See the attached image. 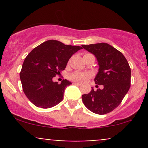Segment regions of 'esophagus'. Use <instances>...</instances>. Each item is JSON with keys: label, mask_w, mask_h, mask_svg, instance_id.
<instances>
[{"label": "esophagus", "mask_w": 148, "mask_h": 148, "mask_svg": "<svg viewBox=\"0 0 148 148\" xmlns=\"http://www.w3.org/2000/svg\"><path fill=\"white\" fill-rule=\"evenodd\" d=\"M74 85H76V86H81V84H79V83H76V82H75V83H74Z\"/></svg>", "instance_id": "obj_1"}]
</instances>
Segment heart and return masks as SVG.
<instances>
[{
  "instance_id": "obj_1",
  "label": "heart",
  "mask_w": 148,
  "mask_h": 148,
  "mask_svg": "<svg viewBox=\"0 0 148 148\" xmlns=\"http://www.w3.org/2000/svg\"><path fill=\"white\" fill-rule=\"evenodd\" d=\"M90 76L91 74H89V73L75 72L71 74L69 78H70V79H72V81H76V82L84 83L85 81H87L89 78H90Z\"/></svg>"
}]
</instances>
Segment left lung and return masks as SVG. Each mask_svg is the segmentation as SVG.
<instances>
[{"label": "left lung", "instance_id": "left-lung-1", "mask_svg": "<svg viewBox=\"0 0 148 148\" xmlns=\"http://www.w3.org/2000/svg\"><path fill=\"white\" fill-rule=\"evenodd\" d=\"M82 48L96 57L99 70L95 78L102 90H94L82 95L84 105L92 113L103 115L119 106L130 90L131 69L121 52L107 43L82 45Z\"/></svg>", "mask_w": 148, "mask_h": 148}]
</instances>
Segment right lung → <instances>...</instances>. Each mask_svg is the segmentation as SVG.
Wrapping results in <instances>:
<instances>
[{
    "label": "right lung",
    "instance_id": "1",
    "mask_svg": "<svg viewBox=\"0 0 148 148\" xmlns=\"http://www.w3.org/2000/svg\"><path fill=\"white\" fill-rule=\"evenodd\" d=\"M81 49L51 40L29 53L23 61L20 79L25 96L35 106L49 108L62 101L64 90L72 83L64 79L58 84L53 78L60 74L73 54Z\"/></svg>",
    "mask_w": 148,
    "mask_h": 148
}]
</instances>
